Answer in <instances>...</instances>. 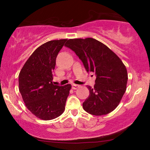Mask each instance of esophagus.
Listing matches in <instances>:
<instances>
[{"label": "esophagus", "instance_id": "34e87169", "mask_svg": "<svg viewBox=\"0 0 150 150\" xmlns=\"http://www.w3.org/2000/svg\"><path fill=\"white\" fill-rule=\"evenodd\" d=\"M79 87V85H76V84H73V85H71V88H72L73 89H76L77 88Z\"/></svg>", "mask_w": 150, "mask_h": 150}]
</instances>
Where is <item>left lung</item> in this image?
<instances>
[{
  "label": "left lung",
  "mask_w": 150,
  "mask_h": 150,
  "mask_svg": "<svg viewBox=\"0 0 150 150\" xmlns=\"http://www.w3.org/2000/svg\"><path fill=\"white\" fill-rule=\"evenodd\" d=\"M65 46L83 63L88 72L96 74L93 88L87 86L89 96L83 103L86 112L104 115L116 108L126 90L127 69L117 55L93 38L70 39Z\"/></svg>",
  "instance_id": "obj_1"
}]
</instances>
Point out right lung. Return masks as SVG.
<instances>
[{"mask_svg": "<svg viewBox=\"0 0 150 150\" xmlns=\"http://www.w3.org/2000/svg\"><path fill=\"white\" fill-rule=\"evenodd\" d=\"M66 39L52 40L38 47L19 74V90L26 108L37 117L51 120L64 112L71 86L54 85L52 71Z\"/></svg>", "mask_w": 150, "mask_h": 150, "instance_id": "right-lung-1", "label": "right lung"}]
</instances>
